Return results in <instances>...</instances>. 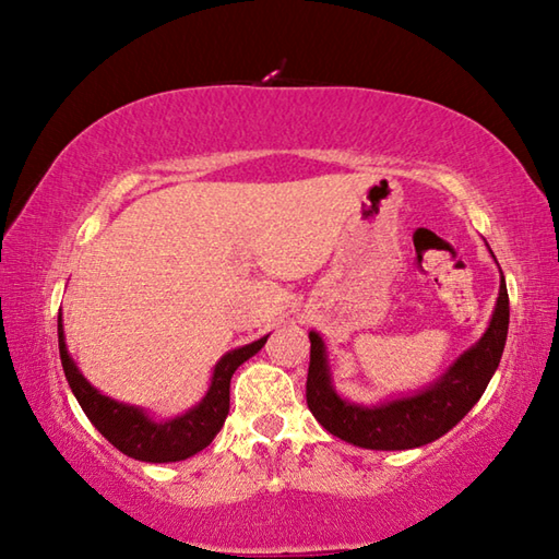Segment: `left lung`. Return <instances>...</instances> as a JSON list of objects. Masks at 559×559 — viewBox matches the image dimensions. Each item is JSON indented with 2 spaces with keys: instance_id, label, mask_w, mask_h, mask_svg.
<instances>
[{
  "instance_id": "left-lung-1",
  "label": "left lung",
  "mask_w": 559,
  "mask_h": 559,
  "mask_svg": "<svg viewBox=\"0 0 559 559\" xmlns=\"http://www.w3.org/2000/svg\"><path fill=\"white\" fill-rule=\"evenodd\" d=\"M508 323V288L506 278L500 276L496 310L484 337L468 347L427 390L377 406L347 402L335 392L323 337L310 333L308 409L333 437L362 449L404 451L437 441L456 427L486 392L503 357Z\"/></svg>"
}]
</instances>
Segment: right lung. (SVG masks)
Masks as SVG:
<instances>
[{
    "label": "right lung",
    "instance_id": "obj_1",
    "mask_svg": "<svg viewBox=\"0 0 559 559\" xmlns=\"http://www.w3.org/2000/svg\"><path fill=\"white\" fill-rule=\"evenodd\" d=\"M266 340L269 335L257 340V343L236 347L231 353H226L219 362H216L212 384L200 404L192 406V409L185 412L182 416H175V419L155 421L153 416H147V412L140 409V406L122 404L110 400L106 394H100L96 386L79 372L69 349H66L63 323L59 313L61 365L71 392L81 404V409L86 412L93 427H96L112 447L130 459L147 463L185 461L189 456H194L197 451L210 447L212 439L224 427L226 414H229L231 374L239 370V365H243L246 359L257 355L259 349L266 345Z\"/></svg>",
    "mask_w": 559,
    "mask_h": 559
}]
</instances>
